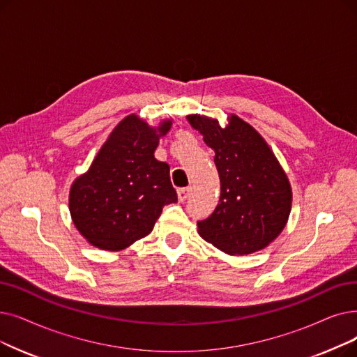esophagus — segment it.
<instances>
[{"label":"esophagus","mask_w":357,"mask_h":357,"mask_svg":"<svg viewBox=\"0 0 357 357\" xmlns=\"http://www.w3.org/2000/svg\"><path fill=\"white\" fill-rule=\"evenodd\" d=\"M190 192H191V188H179L178 190V199L181 201V203H183V201L190 197Z\"/></svg>","instance_id":"34e87169"}]
</instances>
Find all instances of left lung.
Listing matches in <instances>:
<instances>
[{
    "label": "left lung",
    "mask_w": 357,
    "mask_h": 357,
    "mask_svg": "<svg viewBox=\"0 0 357 357\" xmlns=\"http://www.w3.org/2000/svg\"><path fill=\"white\" fill-rule=\"evenodd\" d=\"M191 127L214 150L220 178V199L208 219L198 222V234L229 255L264 250L287 225L291 187L275 154L250 123L235 114L219 121L188 115Z\"/></svg>",
    "instance_id": "8db88e82"
}]
</instances>
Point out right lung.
Returning a JSON list of instances; mask_svg holds the SVG:
<instances>
[{"instance_id": "right-lung-1", "label": "right lung", "mask_w": 357, "mask_h": 357, "mask_svg": "<svg viewBox=\"0 0 357 357\" xmlns=\"http://www.w3.org/2000/svg\"><path fill=\"white\" fill-rule=\"evenodd\" d=\"M172 127H151L138 115L112 130L86 174L71 183L68 208L80 235L103 251H122L147 236L163 206L176 203L169 165L154 158L159 140Z\"/></svg>"}]
</instances>
